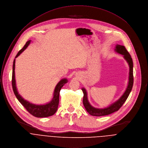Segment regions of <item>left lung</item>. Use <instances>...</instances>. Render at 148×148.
<instances>
[{
  "label": "left lung",
  "instance_id": "8db88e82",
  "mask_svg": "<svg viewBox=\"0 0 148 148\" xmlns=\"http://www.w3.org/2000/svg\"><path fill=\"white\" fill-rule=\"evenodd\" d=\"M114 51H115L116 52L122 55L124 59L126 60V61L129 64V82H128L127 86L126 89V90L123 93V94L122 95V96L118 101L112 103L109 106L103 109L96 108L92 106L88 101V94L86 89L84 88H82V90L84 92L83 103L86 111L90 114V115L95 116H102L108 115L109 114H111L114 112L118 111L121 108L123 104L125 102L131 90H132L133 84H134V75H133L134 65H133L132 59L131 58V56L130 55L129 52L127 51L124 46L116 45L115 49H114Z\"/></svg>",
  "mask_w": 148,
  "mask_h": 148
}]
</instances>
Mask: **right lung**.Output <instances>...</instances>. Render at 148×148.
Returning <instances> with one entry per match:
<instances>
[{
    "instance_id": "obj_1",
    "label": "right lung",
    "mask_w": 148,
    "mask_h": 148,
    "mask_svg": "<svg viewBox=\"0 0 148 148\" xmlns=\"http://www.w3.org/2000/svg\"><path fill=\"white\" fill-rule=\"evenodd\" d=\"M31 40L27 41L23 47L19 51L18 54L16 55L15 58L18 57L25 50L27 47L29 45ZM14 69H15V59L13 60V70H12V84L13 92L17 98L18 100L20 103L26 108V109L33 116L37 118H45L52 116L58 110L59 102V93L61 88L63 85L68 82V79L66 78L62 79L59 83L56 85L54 92L53 96L52 101L45 105H35L30 103L29 102L25 100L19 94L16 85V80H15V75H14Z\"/></svg>"
}]
</instances>
